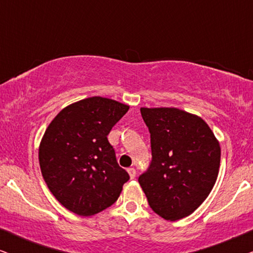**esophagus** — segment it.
Segmentation results:
<instances>
[{
  "instance_id": "esophagus-1",
  "label": "esophagus",
  "mask_w": 253,
  "mask_h": 253,
  "mask_svg": "<svg viewBox=\"0 0 253 253\" xmlns=\"http://www.w3.org/2000/svg\"><path fill=\"white\" fill-rule=\"evenodd\" d=\"M127 172H129L130 178L136 177V169H134V168H129V169H127Z\"/></svg>"
}]
</instances>
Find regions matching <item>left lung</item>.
<instances>
[{
	"label": "left lung",
	"instance_id": "8db88e82",
	"mask_svg": "<svg viewBox=\"0 0 253 253\" xmlns=\"http://www.w3.org/2000/svg\"><path fill=\"white\" fill-rule=\"evenodd\" d=\"M151 133L152 161L138 178L151 209L166 220L190 215L209 197L221 148L207 123L177 108H140Z\"/></svg>",
	"mask_w": 253,
	"mask_h": 253
}]
</instances>
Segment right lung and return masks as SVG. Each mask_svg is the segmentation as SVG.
I'll use <instances>...</instances> for the list:
<instances>
[{
	"label": "right lung",
	"mask_w": 253,
	"mask_h": 253,
	"mask_svg": "<svg viewBox=\"0 0 253 253\" xmlns=\"http://www.w3.org/2000/svg\"><path fill=\"white\" fill-rule=\"evenodd\" d=\"M129 106L92 96L65 107L41 139L39 162L55 198L71 212L89 216L112 206L130 176L108 141Z\"/></svg>",
	"instance_id": "add662e5"
}]
</instances>
